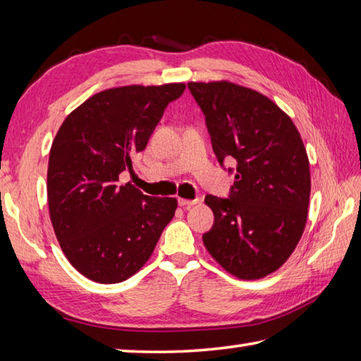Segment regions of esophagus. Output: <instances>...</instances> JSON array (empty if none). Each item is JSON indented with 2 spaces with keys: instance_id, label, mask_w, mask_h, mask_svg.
Masks as SVG:
<instances>
[{
  "instance_id": "34e87169",
  "label": "esophagus",
  "mask_w": 361,
  "mask_h": 361,
  "mask_svg": "<svg viewBox=\"0 0 361 361\" xmlns=\"http://www.w3.org/2000/svg\"><path fill=\"white\" fill-rule=\"evenodd\" d=\"M198 203V198L195 200H188V198H178V204L183 206V208H190V206H194Z\"/></svg>"
}]
</instances>
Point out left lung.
I'll return each instance as SVG.
<instances>
[{
	"instance_id": "8db88e82",
	"label": "left lung",
	"mask_w": 361,
	"mask_h": 361,
	"mask_svg": "<svg viewBox=\"0 0 361 361\" xmlns=\"http://www.w3.org/2000/svg\"><path fill=\"white\" fill-rule=\"evenodd\" d=\"M188 88L219 163L235 161L229 198H204L214 212L204 247L235 278H265L291 256L307 221L310 169L301 135L259 91L228 80L189 82Z\"/></svg>"
}]
</instances>
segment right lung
Wrapping results in <instances>:
<instances>
[{
    "instance_id": "obj_1",
    "label": "right lung",
    "mask_w": 361,
    "mask_h": 361,
    "mask_svg": "<svg viewBox=\"0 0 361 361\" xmlns=\"http://www.w3.org/2000/svg\"><path fill=\"white\" fill-rule=\"evenodd\" d=\"M185 83L104 90L68 114L54 137L48 164L51 224L63 255L99 283L128 279L147 262L175 216L176 198L121 186L169 102Z\"/></svg>"
}]
</instances>
